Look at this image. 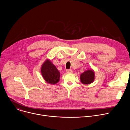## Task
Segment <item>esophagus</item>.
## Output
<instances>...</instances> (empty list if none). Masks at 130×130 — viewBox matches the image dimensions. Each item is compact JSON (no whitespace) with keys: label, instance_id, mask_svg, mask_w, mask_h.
Segmentation results:
<instances>
[{"label":"esophagus","instance_id":"1","mask_svg":"<svg viewBox=\"0 0 130 130\" xmlns=\"http://www.w3.org/2000/svg\"><path fill=\"white\" fill-rule=\"evenodd\" d=\"M66 72L68 73H70L72 72V71L71 70H66Z\"/></svg>","mask_w":130,"mask_h":130}]
</instances>
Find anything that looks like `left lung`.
I'll list each match as a JSON object with an SVG mask.
<instances>
[{"label":"left lung","mask_w":130,"mask_h":130,"mask_svg":"<svg viewBox=\"0 0 130 130\" xmlns=\"http://www.w3.org/2000/svg\"><path fill=\"white\" fill-rule=\"evenodd\" d=\"M94 72L93 70H87L80 75L81 82L84 84H89L94 80Z\"/></svg>","instance_id":"8db88e82"}]
</instances>
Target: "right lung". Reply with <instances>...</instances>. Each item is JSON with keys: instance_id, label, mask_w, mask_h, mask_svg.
I'll list each match as a JSON object with an SVG mask.
<instances>
[{"instance_id": "1", "label": "right lung", "mask_w": 130, "mask_h": 130, "mask_svg": "<svg viewBox=\"0 0 130 130\" xmlns=\"http://www.w3.org/2000/svg\"><path fill=\"white\" fill-rule=\"evenodd\" d=\"M41 72L44 79L50 84H55L59 80L60 73L49 60L44 63L41 68Z\"/></svg>"}]
</instances>
